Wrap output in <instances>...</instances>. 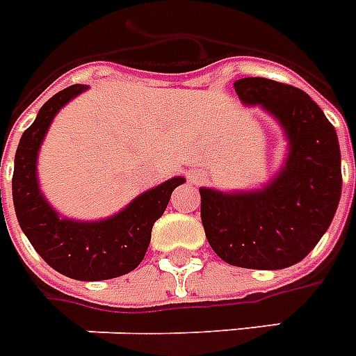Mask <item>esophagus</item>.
<instances>
[{
  "label": "esophagus",
  "instance_id": "34e87169",
  "mask_svg": "<svg viewBox=\"0 0 356 356\" xmlns=\"http://www.w3.org/2000/svg\"><path fill=\"white\" fill-rule=\"evenodd\" d=\"M188 177H191V181H194V183H200V179H202V177H200V175H198V173H196V171H192V173H191V175H188Z\"/></svg>",
  "mask_w": 356,
  "mask_h": 356
}]
</instances>
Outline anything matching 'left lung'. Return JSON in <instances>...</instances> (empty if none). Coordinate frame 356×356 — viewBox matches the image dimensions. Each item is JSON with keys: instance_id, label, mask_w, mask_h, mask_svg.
Returning <instances> with one entry per match:
<instances>
[{"instance_id": "1", "label": "left lung", "mask_w": 356, "mask_h": 356, "mask_svg": "<svg viewBox=\"0 0 356 356\" xmlns=\"http://www.w3.org/2000/svg\"><path fill=\"white\" fill-rule=\"evenodd\" d=\"M285 128L291 152L264 191L200 188L205 238L220 259L251 270H283L305 259L332 222L341 196L338 136L312 97L291 84L247 77L234 83Z\"/></svg>"}]
</instances>
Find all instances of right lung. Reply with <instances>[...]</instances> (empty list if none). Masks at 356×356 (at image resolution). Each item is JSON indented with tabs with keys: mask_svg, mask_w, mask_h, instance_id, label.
<instances>
[{
	"mask_svg": "<svg viewBox=\"0 0 356 356\" xmlns=\"http://www.w3.org/2000/svg\"><path fill=\"white\" fill-rule=\"evenodd\" d=\"M83 90L84 84H73L54 94L22 134L15 154L13 202L20 228L47 264L71 279L102 281L138 268L151 243L152 225L165 211L173 188L183 185L185 179L173 177L143 192L126 209L105 220L77 222L58 217L39 191L38 152L60 107Z\"/></svg>",
	"mask_w": 356,
	"mask_h": 356,
	"instance_id": "obj_1",
	"label": "right lung"
}]
</instances>
